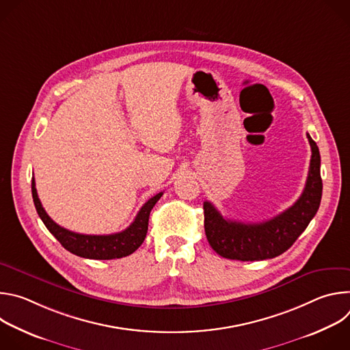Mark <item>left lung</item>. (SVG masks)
Returning a JSON list of instances; mask_svg holds the SVG:
<instances>
[{
    "instance_id": "1",
    "label": "left lung",
    "mask_w": 350,
    "mask_h": 350,
    "mask_svg": "<svg viewBox=\"0 0 350 350\" xmlns=\"http://www.w3.org/2000/svg\"><path fill=\"white\" fill-rule=\"evenodd\" d=\"M308 139L312 159L305 189L282 213L262 223H241L224 219L209 201L204 202L206 238L217 255L242 262L273 259L306 230L319 211L323 193L319 146L309 134Z\"/></svg>"
}]
</instances>
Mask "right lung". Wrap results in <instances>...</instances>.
<instances>
[{
  "mask_svg": "<svg viewBox=\"0 0 350 350\" xmlns=\"http://www.w3.org/2000/svg\"><path fill=\"white\" fill-rule=\"evenodd\" d=\"M31 193H33V202L40 219L42 220L45 227L49 230V232H51L61 242V245L76 256L85 258V259H95V260L120 259L135 252L146 237L149 213H151L152 208L163 195V192H159L151 199H148V201L144 204V206L139 209L134 221L126 230L120 232L109 234V235H87V234L73 232L58 226L51 217L46 215L38 199L34 178L31 180Z\"/></svg>",
  "mask_w": 350,
  "mask_h": 350,
  "instance_id": "right-lung-1",
  "label": "right lung"
}]
</instances>
